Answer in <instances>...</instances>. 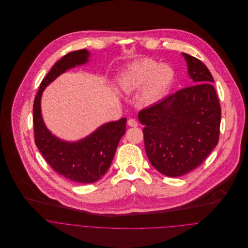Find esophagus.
Instances as JSON below:
<instances>
[{"mask_svg":"<svg viewBox=\"0 0 248 248\" xmlns=\"http://www.w3.org/2000/svg\"><path fill=\"white\" fill-rule=\"evenodd\" d=\"M128 125H129L130 127H137L139 124H138V122H137L135 119L131 118V119L128 120Z\"/></svg>","mask_w":248,"mask_h":248,"instance_id":"34e87169","label":"esophagus"}]
</instances>
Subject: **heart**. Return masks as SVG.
Here are the masks:
<instances>
[{"mask_svg":"<svg viewBox=\"0 0 248 248\" xmlns=\"http://www.w3.org/2000/svg\"><path fill=\"white\" fill-rule=\"evenodd\" d=\"M174 76L171 67L158 65L153 60L146 59L131 65L121 75L119 86L125 93H131L146 87L141 100L145 104H152L166 93Z\"/></svg>","mask_w":248,"mask_h":248,"instance_id":"1","label":"heart"}]
</instances>
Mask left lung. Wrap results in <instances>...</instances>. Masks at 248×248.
<instances>
[{
    "mask_svg": "<svg viewBox=\"0 0 248 248\" xmlns=\"http://www.w3.org/2000/svg\"><path fill=\"white\" fill-rule=\"evenodd\" d=\"M191 85L139 112L147 156L167 177H180L197 167L218 142L220 106L207 67L182 53Z\"/></svg>",
    "mask_w": 248,
    "mask_h": 248,
    "instance_id": "left-lung-1",
    "label": "left lung"
}]
</instances>
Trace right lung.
I'll list each match as a JSON object with an SVG mask.
<instances>
[{
    "mask_svg": "<svg viewBox=\"0 0 248 248\" xmlns=\"http://www.w3.org/2000/svg\"><path fill=\"white\" fill-rule=\"evenodd\" d=\"M87 49L72 51L55 63L40 85L33 104L35 144L46 162L59 175L79 183H93L106 174L113 159L117 145L126 132L125 117L108 122L88 137L77 141L60 140L46 128L42 112L41 98L44 90L59 75L89 62Z\"/></svg>",
    "mask_w": 248,
    "mask_h": 248,
    "instance_id": "obj_1",
    "label": "right lung"
}]
</instances>
